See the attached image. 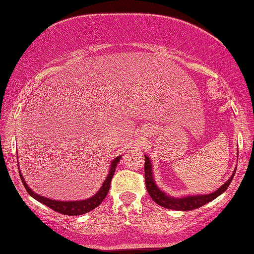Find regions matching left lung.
<instances>
[{"instance_id":"obj_1","label":"left lung","mask_w":254,"mask_h":254,"mask_svg":"<svg viewBox=\"0 0 254 254\" xmlns=\"http://www.w3.org/2000/svg\"><path fill=\"white\" fill-rule=\"evenodd\" d=\"M145 163H144V178H145V187L149 195L151 196V198L156 201L158 205L162 206V207L168 208V209H175V210H192L196 208H199L205 204L209 203V201L214 200L216 197L222 195L224 192L227 187L230 186V184L233 179L236 168L234 169L233 174L231 175V177L227 179L225 184H223L222 186L216 189V190L210 192V194H204V195H188L183 197H174L168 194H166L165 191H162L160 188L157 186L156 180H154L153 170H152V163L150 161L149 157L145 154Z\"/></svg>"}]
</instances>
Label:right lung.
Instances as JSON below:
<instances>
[{
  "label": "right lung",
  "instance_id": "add662e5",
  "mask_svg": "<svg viewBox=\"0 0 254 254\" xmlns=\"http://www.w3.org/2000/svg\"><path fill=\"white\" fill-rule=\"evenodd\" d=\"M121 159V156L117 157L113 159V161L111 162L110 165V170L109 174H107V177L105 178L104 183L102 184L101 188L98 189V191L95 195H93L92 197H89L87 199H83V200H55V199H50L47 198L45 196L38 195L34 192L31 188L28 186V184L25 183V180L23 178L22 174L19 170L21 180H22V184L24 185L25 189H27L28 194L33 197L34 199L40 201L41 204H44L46 206H48L49 208L56 210L60 214L64 215H68V216H75V215H83L88 212H91L94 208H96L98 205H101V203L107 195V192L110 190V186H111V182L112 178H113V175L115 173V168H117L118 163ZM18 167H19V162H18ZM20 169V168H19Z\"/></svg>",
  "mask_w": 254,
  "mask_h": 254
}]
</instances>
